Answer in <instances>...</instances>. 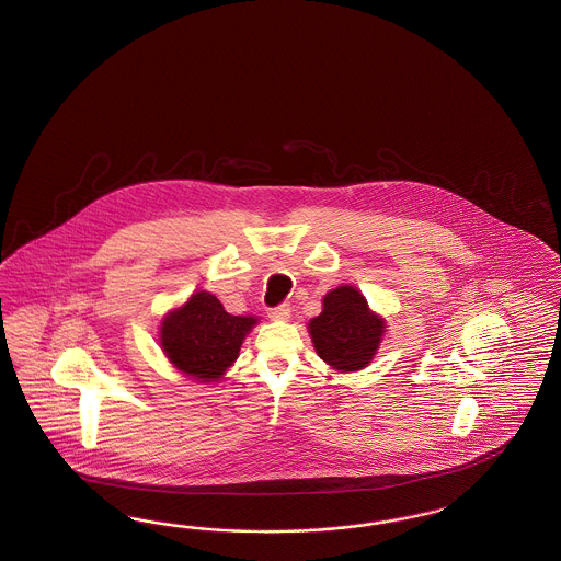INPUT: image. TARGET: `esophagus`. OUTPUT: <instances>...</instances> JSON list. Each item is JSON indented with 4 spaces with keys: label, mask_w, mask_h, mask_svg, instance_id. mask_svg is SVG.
<instances>
[{
    "label": "esophagus",
    "mask_w": 561,
    "mask_h": 561,
    "mask_svg": "<svg viewBox=\"0 0 561 561\" xmlns=\"http://www.w3.org/2000/svg\"><path fill=\"white\" fill-rule=\"evenodd\" d=\"M290 312V305H279V307L270 310V319H273V321H288Z\"/></svg>",
    "instance_id": "obj_1"
}]
</instances>
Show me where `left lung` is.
Here are the masks:
<instances>
[{
	"instance_id": "1",
	"label": "left lung",
	"mask_w": 561,
	"mask_h": 561,
	"mask_svg": "<svg viewBox=\"0 0 561 561\" xmlns=\"http://www.w3.org/2000/svg\"><path fill=\"white\" fill-rule=\"evenodd\" d=\"M386 319L368 309L354 286H337L323 296V310L309 321L310 340L319 358L337 373L368 367L381 346Z\"/></svg>"
}]
</instances>
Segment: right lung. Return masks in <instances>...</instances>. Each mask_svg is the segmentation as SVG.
<instances>
[{"label": "right lung", "instance_id": "1", "mask_svg": "<svg viewBox=\"0 0 561 561\" xmlns=\"http://www.w3.org/2000/svg\"><path fill=\"white\" fill-rule=\"evenodd\" d=\"M256 317H233L211 291L198 290L159 325V346L175 370L198 383L219 381L232 367Z\"/></svg>", "mask_w": 561, "mask_h": 561}]
</instances>
